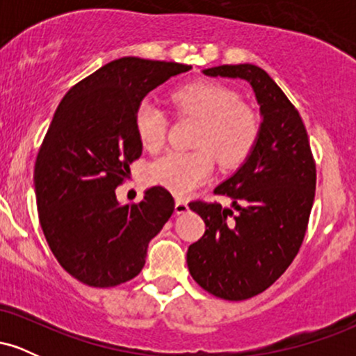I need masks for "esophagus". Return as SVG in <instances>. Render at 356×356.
<instances>
[{
	"mask_svg": "<svg viewBox=\"0 0 356 356\" xmlns=\"http://www.w3.org/2000/svg\"><path fill=\"white\" fill-rule=\"evenodd\" d=\"M174 211H175V214H184V212L189 211V206H187V202L184 201V199H175Z\"/></svg>",
	"mask_w": 356,
	"mask_h": 356,
	"instance_id": "34e87169",
	"label": "esophagus"
}]
</instances>
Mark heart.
Masks as SVG:
<instances>
[{
    "label": "heart",
    "instance_id": "1",
    "mask_svg": "<svg viewBox=\"0 0 356 356\" xmlns=\"http://www.w3.org/2000/svg\"><path fill=\"white\" fill-rule=\"evenodd\" d=\"M172 102L181 112L201 118L194 152H169L149 169L154 184L184 195L212 175L214 155L226 167L241 164L251 154L257 138L254 113L239 104L234 90L218 81H192L174 90ZM138 140L149 150L165 142L167 118L154 102L144 100L136 112Z\"/></svg>",
    "mask_w": 356,
    "mask_h": 356
}]
</instances>
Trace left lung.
<instances>
[{
	"label": "left lung",
	"instance_id": "8db88e82",
	"mask_svg": "<svg viewBox=\"0 0 356 356\" xmlns=\"http://www.w3.org/2000/svg\"><path fill=\"white\" fill-rule=\"evenodd\" d=\"M202 73L246 80L259 105L261 125L251 154L216 187L218 194L229 195L238 212L220 204H189L206 224L202 238L187 249L191 276L211 295L241 301L269 288L300 251L316 169L300 113L263 68L219 65Z\"/></svg>",
	"mask_w": 356,
	"mask_h": 356
}]
</instances>
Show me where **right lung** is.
Returning <instances> with one entry per match:
<instances>
[{"label": "right lung", "mask_w": 356, "mask_h": 356, "mask_svg": "<svg viewBox=\"0 0 356 356\" xmlns=\"http://www.w3.org/2000/svg\"><path fill=\"white\" fill-rule=\"evenodd\" d=\"M175 61L124 56L72 87L60 102L35 164L40 224L61 268L95 288L136 277L150 239L174 212L164 187L138 204H120L115 189L142 154L136 112L149 92L189 72Z\"/></svg>", "instance_id": "add662e5"}]
</instances>
